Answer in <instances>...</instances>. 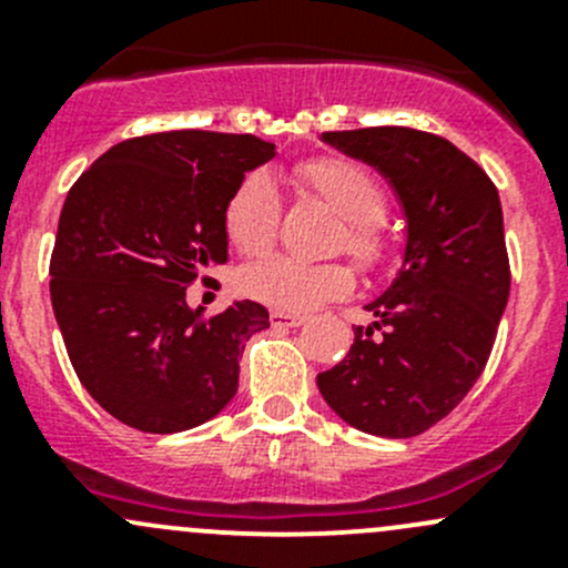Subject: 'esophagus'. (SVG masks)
I'll return each mask as SVG.
<instances>
[{
  "mask_svg": "<svg viewBox=\"0 0 568 568\" xmlns=\"http://www.w3.org/2000/svg\"><path fill=\"white\" fill-rule=\"evenodd\" d=\"M268 321H272V326H277V329H288V326L305 324L307 316H302V313H291V311H272L268 313Z\"/></svg>",
  "mask_w": 568,
  "mask_h": 568,
  "instance_id": "obj_1",
  "label": "esophagus"
}]
</instances>
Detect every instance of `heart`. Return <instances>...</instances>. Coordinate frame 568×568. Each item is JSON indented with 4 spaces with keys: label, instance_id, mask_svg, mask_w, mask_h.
<instances>
[{
    "label": "heart",
    "instance_id": "1",
    "mask_svg": "<svg viewBox=\"0 0 568 568\" xmlns=\"http://www.w3.org/2000/svg\"><path fill=\"white\" fill-rule=\"evenodd\" d=\"M296 178L324 205L341 216L335 250H346L365 272L390 261L393 236L385 225L387 197L368 168L346 156H318L296 164ZM283 200L266 173H250L225 200L222 222L231 244L242 255H263L277 239ZM252 300L277 311H305L321 302L341 300L352 291L354 272L343 261L307 263L272 255L252 263L239 277Z\"/></svg>",
    "mask_w": 568,
    "mask_h": 568
}]
</instances>
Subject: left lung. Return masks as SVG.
<instances>
[{"label": "left lung", "instance_id": "8db88e82", "mask_svg": "<svg viewBox=\"0 0 568 568\" xmlns=\"http://www.w3.org/2000/svg\"><path fill=\"white\" fill-rule=\"evenodd\" d=\"M324 140L390 178L409 239L395 283L368 305L376 321L354 329L318 390L359 432L417 437L462 404L495 346L511 288L497 186L428 131L374 125Z\"/></svg>", "mask_w": 568, "mask_h": 568}]
</instances>
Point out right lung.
<instances>
[{
    "label": "right lung",
    "instance_id": "1",
    "mask_svg": "<svg viewBox=\"0 0 568 568\" xmlns=\"http://www.w3.org/2000/svg\"><path fill=\"white\" fill-rule=\"evenodd\" d=\"M272 156L250 134L162 131L109 148L68 192L51 305L79 382L125 426L186 432L236 395L266 307L244 300L205 316L186 288L227 261V194Z\"/></svg>",
    "mask_w": 568,
    "mask_h": 568
}]
</instances>
